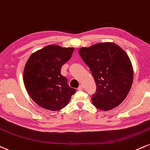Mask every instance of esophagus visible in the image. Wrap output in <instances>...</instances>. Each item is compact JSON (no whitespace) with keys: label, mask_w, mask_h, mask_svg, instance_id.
<instances>
[{"label":"esophagus","mask_w":150,"mask_h":150,"mask_svg":"<svg viewBox=\"0 0 150 150\" xmlns=\"http://www.w3.org/2000/svg\"><path fill=\"white\" fill-rule=\"evenodd\" d=\"M77 89L80 90V91H81V90H82V89H83V86L82 85V84H80V85L79 86V87L77 88Z\"/></svg>","instance_id":"esophagus-1"}]
</instances>
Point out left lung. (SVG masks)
I'll list each match as a JSON object with an SVG mask.
<instances>
[{"label": "left lung", "mask_w": 150, "mask_h": 150, "mask_svg": "<svg viewBox=\"0 0 150 150\" xmlns=\"http://www.w3.org/2000/svg\"><path fill=\"white\" fill-rule=\"evenodd\" d=\"M89 66L96 84L93 105L103 111L116 108L126 98L133 80V70L127 54L114 42H101L79 50Z\"/></svg>", "instance_id": "obj_1"}]
</instances>
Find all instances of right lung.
Listing matches in <instances>:
<instances>
[{
    "label": "right lung",
    "instance_id": "right-lung-1",
    "mask_svg": "<svg viewBox=\"0 0 150 150\" xmlns=\"http://www.w3.org/2000/svg\"><path fill=\"white\" fill-rule=\"evenodd\" d=\"M73 47L50 45L28 58L23 80L27 92L35 103L45 109L58 111L67 105L76 90L68 84L61 68L71 58Z\"/></svg>",
    "mask_w": 150,
    "mask_h": 150
}]
</instances>
